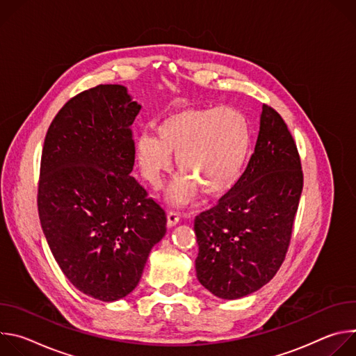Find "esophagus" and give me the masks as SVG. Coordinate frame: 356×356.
<instances>
[{
  "instance_id": "1",
  "label": "esophagus",
  "mask_w": 356,
  "mask_h": 356,
  "mask_svg": "<svg viewBox=\"0 0 356 356\" xmlns=\"http://www.w3.org/2000/svg\"><path fill=\"white\" fill-rule=\"evenodd\" d=\"M166 217H168V227H169V228L175 227V225L179 222V220H180L179 214H177V213H175V211H169Z\"/></svg>"
}]
</instances>
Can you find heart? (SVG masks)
<instances>
[{"mask_svg":"<svg viewBox=\"0 0 356 356\" xmlns=\"http://www.w3.org/2000/svg\"><path fill=\"white\" fill-rule=\"evenodd\" d=\"M252 147L248 118L229 107H186L163 117L156 135L140 134L135 156L142 176L158 187L173 166L183 172L169 187L173 204H187L198 190L207 197L225 194L241 177Z\"/></svg>","mask_w":356,"mask_h":356,"instance_id":"b5f03b06","label":"heart"}]
</instances>
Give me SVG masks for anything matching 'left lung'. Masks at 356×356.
<instances>
[{"mask_svg": "<svg viewBox=\"0 0 356 356\" xmlns=\"http://www.w3.org/2000/svg\"><path fill=\"white\" fill-rule=\"evenodd\" d=\"M301 190L296 142L283 118L264 104L245 172L216 207L195 217L198 282L224 300L269 283L284 261Z\"/></svg>", "mask_w": 356, "mask_h": 356, "instance_id": "left-lung-1", "label": "left lung"}]
</instances>
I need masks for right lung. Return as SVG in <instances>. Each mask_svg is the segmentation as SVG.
Masks as SVG:
<instances>
[{
  "instance_id": "obj_1",
  "label": "right lung",
  "mask_w": 356,
  "mask_h": 356,
  "mask_svg": "<svg viewBox=\"0 0 356 356\" xmlns=\"http://www.w3.org/2000/svg\"><path fill=\"white\" fill-rule=\"evenodd\" d=\"M139 111L127 87L99 84L67 101L42 150L38 211L47 245L76 289L107 302L138 286L166 234L163 209L131 176Z\"/></svg>"
}]
</instances>
